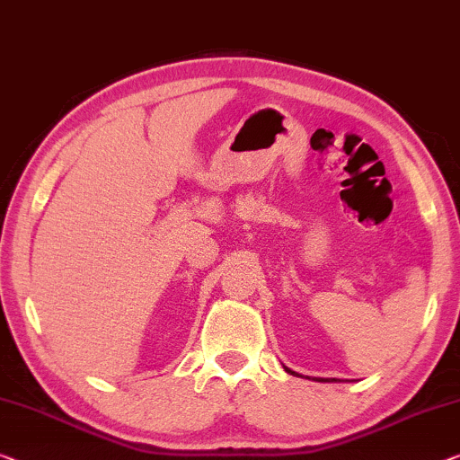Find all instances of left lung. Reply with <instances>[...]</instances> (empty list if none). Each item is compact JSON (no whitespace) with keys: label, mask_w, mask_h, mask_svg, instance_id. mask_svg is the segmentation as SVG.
<instances>
[{"label":"left lung","mask_w":460,"mask_h":460,"mask_svg":"<svg viewBox=\"0 0 460 460\" xmlns=\"http://www.w3.org/2000/svg\"><path fill=\"white\" fill-rule=\"evenodd\" d=\"M284 368H286V366H284ZM286 372H289V374H296V372H292V370H289V368H286ZM313 380H321V383H333V380H337V378H313Z\"/></svg>","instance_id":"8db88e82"}]
</instances>
